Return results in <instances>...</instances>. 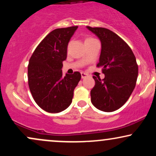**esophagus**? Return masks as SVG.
I'll return each instance as SVG.
<instances>
[{
	"mask_svg": "<svg viewBox=\"0 0 156 156\" xmlns=\"http://www.w3.org/2000/svg\"><path fill=\"white\" fill-rule=\"evenodd\" d=\"M80 74H81V78H87V76H88V75H87V73H81Z\"/></svg>",
	"mask_w": 156,
	"mask_h": 156,
	"instance_id": "obj_1",
	"label": "esophagus"
}]
</instances>
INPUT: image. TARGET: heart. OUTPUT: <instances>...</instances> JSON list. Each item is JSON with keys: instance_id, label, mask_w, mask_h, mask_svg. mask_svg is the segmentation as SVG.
<instances>
[{"instance_id": "obj_1", "label": "heart", "mask_w": 156, "mask_h": 156, "mask_svg": "<svg viewBox=\"0 0 156 156\" xmlns=\"http://www.w3.org/2000/svg\"><path fill=\"white\" fill-rule=\"evenodd\" d=\"M93 39H93V38H87V39H85V42H88V41L93 40Z\"/></svg>"}]
</instances>
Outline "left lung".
Here are the masks:
<instances>
[{
  "label": "left lung",
  "instance_id": "8db88e82",
  "mask_svg": "<svg viewBox=\"0 0 156 156\" xmlns=\"http://www.w3.org/2000/svg\"><path fill=\"white\" fill-rule=\"evenodd\" d=\"M87 28L101 42L98 67H103V80L93 76L95 85L91 90V101L99 110L112 112L126 103L135 88L138 65L133 51L124 40L105 28Z\"/></svg>",
  "mask_w": 156,
  "mask_h": 156
}]
</instances>
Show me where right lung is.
<instances>
[{
  "instance_id": "right-lung-1",
  "label": "right lung",
  "mask_w": 156,
  "mask_h": 156,
  "mask_svg": "<svg viewBox=\"0 0 156 156\" xmlns=\"http://www.w3.org/2000/svg\"><path fill=\"white\" fill-rule=\"evenodd\" d=\"M78 26L58 28L37 46L28 67V86L37 104L45 112L58 113L69 106L74 89L80 81L79 72L62 76V62L67 45Z\"/></svg>"
}]
</instances>
